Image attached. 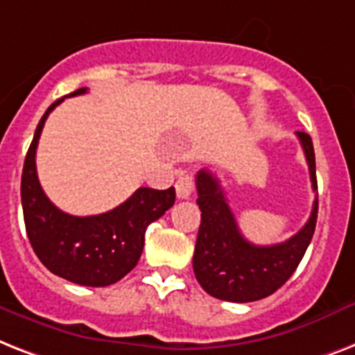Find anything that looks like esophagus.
<instances>
[{
	"label": "esophagus",
	"instance_id": "esophagus-1",
	"mask_svg": "<svg viewBox=\"0 0 355 355\" xmlns=\"http://www.w3.org/2000/svg\"><path fill=\"white\" fill-rule=\"evenodd\" d=\"M175 192H178L180 200H189L194 192V178L189 174L180 175V180L175 183Z\"/></svg>",
	"mask_w": 355,
	"mask_h": 355
}]
</instances>
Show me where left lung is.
I'll list each match as a JSON object with an SVG mask.
<instances>
[{
  "label": "left lung",
  "instance_id": "obj_1",
  "mask_svg": "<svg viewBox=\"0 0 355 355\" xmlns=\"http://www.w3.org/2000/svg\"><path fill=\"white\" fill-rule=\"evenodd\" d=\"M310 168L311 189L317 191L313 143L306 132H297ZM201 223L192 268L200 286L212 297L229 302H253L275 293L295 273L310 245L317 223L319 200L306 225L297 234L275 245H254L242 236L234 214L216 175L200 170L196 175Z\"/></svg>",
  "mask_w": 355,
  "mask_h": 355
}]
</instances>
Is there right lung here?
<instances>
[{
    "label": "right lung",
    "mask_w": 355,
    "mask_h": 355,
    "mask_svg": "<svg viewBox=\"0 0 355 355\" xmlns=\"http://www.w3.org/2000/svg\"><path fill=\"white\" fill-rule=\"evenodd\" d=\"M76 89L67 97L86 93ZM64 98L53 102L40 119L21 174V207L27 236L40 262L51 273L80 286L115 284L137 266L144 248L146 227L159 220L174 205L175 191L141 187L112 211L97 216H71L62 212L42 191L36 174L40 133Z\"/></svg>",
    "instance_id": "1"
}]
</instances>
